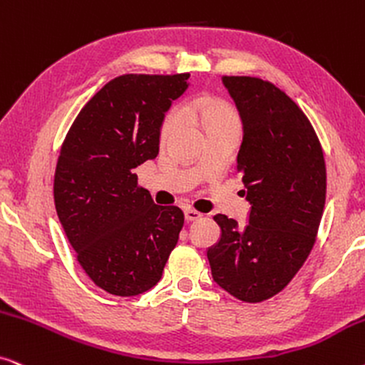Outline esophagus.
Returning <instances> with one entry per match:
<instances>
[{"mask_svg":"<svg viewBox=\"0 0 365 365\" xmlns=\"http://www.w3.org/2000/svg\"><path fill=\"white\" fill-rule=\"evenodd\" d=\"M184 216H186V221H197V220H201V217H202V212L196 211V210H191V207H189V210L184 211Z\"/></svg>","mask_w":365,"mask_h":365,"instance_id":"1","label":"esophagus"}]
</instances>
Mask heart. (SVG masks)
<instances>
[{"label": "heart", "mask_w": 365, "mask_h": 365, "mask_svg": "<svg viewBox=\"0 0 365 365\" xmlns=\"http://www.w3.org/2000/svg\"><path fill=\"white\" fill-rule=\"evenodd\" d=\"M184 113L200 124L206 132L215 129L240 130L241 119L236 108L230 102L215 96L194 97L184 103ZM182 115L179 108H173L165 113L159 129V140L168 142L181 125Z\"/></svg>", "instance_id": "heart-1"}]
</instances>
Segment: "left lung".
<instances>
[{
    "instance_id": "8db88e82",
    "label": "left lung",
    "mask_w": 365,
    "mask_h": 365,
    "mask_svg": "<svg viewBox=\"0 0 365 365\" xmlns=\"http://www.w3.org/2000/svg\"><path fill=\"white\" fill-rule=\"evenodd\" d=\"M243 119L236 171L252 202L250 225L212 220L221 238L207 250L215 282L246 304L280 293L314 248L327 171L319 135L304 110L268 80L223 77Z\"/></svg>"
}]
</instances>
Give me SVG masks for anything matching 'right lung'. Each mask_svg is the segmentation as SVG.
Returning <instances> with one entry per match:
<instances>
[{"label":"right lung","instance_id":"right-lung-1","mask_svg":"<svg viewBox=\"0 0 365 365\" xmlns=\"http://www.w3.org/2000/svg\"><path fill=\"white\" fill-rule=\"evenodd\" d=\"M189 73H127L103 85L73 120L55 169L56 215L75 258L110 295L134 297L160 280L184 226L159 206L134 169L159 154L164 112Z\"/></svg>","mask_w":365,"mask_h":365}]
</instances>
